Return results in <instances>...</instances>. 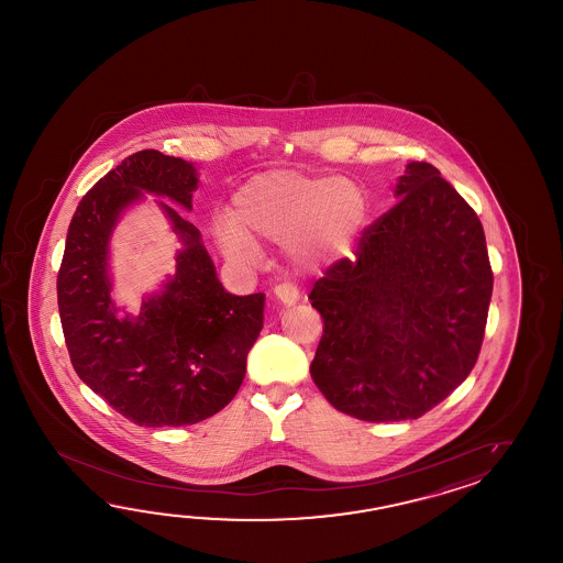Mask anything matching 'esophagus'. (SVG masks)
<instances>
[{"label": "esophagus", "instance_id": "obj_1", "mask_svg": "<svg viewBox=\"0 0 563 563\" xmlns=\"http://www.w3.org/2000/svg\"><path fill=\"white\" fill-rule=\"evenodd\" d=\"M274 298L282 303V306H294L299 299L298 289L291 284H279L274 287Z\"/></svg>", "mask_w": 563, "mask_h": 563}]
</instances>
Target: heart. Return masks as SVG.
<instances>
[{
    "mask_svg": "<svg viewBox=\"0 0 563 563\" xmlns=\"http://www.w3.org/2000/svg\"><path fill=\"white\" fill-rule=\"evenodd\" d=\"M229 219L217 223L216 240L233 262H255V241H291L299 262L322 264L344 255L358 238L366 221V197L354 180L272 170L235 191Z\"/></svg>",
    "mask_w": 563,
    "mask_h": 563,
    "instance_id": "obj_1",
    "label": "heart"
}]
</instances>
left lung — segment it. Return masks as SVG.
<instances>
[{
    "instance_id": "1",
    "label": "left lung",
    "mask_w": 563,
    "mask_h": 563,
    "mask_svg": "<svg viewBox=\"0 0 563 563\" xmlns=\"http://www.w3.org/2000/svg\"><path fill=\"white\" fill-rule=\"evenodd\" d=\"M398 203L311 289L323 334L311 378L368 422L419 419L467 378L481 352L493 272L483 225L429 163H408Z\"/></svg>"
}]
</instances>
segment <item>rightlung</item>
<instances>
[{
    "label": "right lung",
    "mask_w": 563,
    "mask_h": 563,
    "mask_svg": "<svg viewBox=\"0 0 563 563\" xmlns=\"http://www.w3.org/2000/svg\"><path fill=\"white\" fill-rule=\"evenodd\" d=\"M197 183L191 163L139 151L86 192L68 228L58 310L74 371L139 427H185L228 407L264 328V294L225 291L199 229L165 203L183 241L177 274L134 318H120L110 298L108 243L120 213L143 192L191 209Z\"/></svg>",
    "instance_id": "right-lung-1"
}]
</instances>
